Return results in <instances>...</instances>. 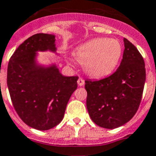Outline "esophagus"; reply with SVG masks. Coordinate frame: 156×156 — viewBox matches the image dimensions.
Returning a JSON list of instances; mask_svg holds the SVG:
<instances>
[{"label":"esophagus","mask_w":156,"mask_h":156,"mask_svg":"<svg viewBox=\"0 0 156 156\" xmlns=\"http://www.w3.org/2000/svg\"><path fill=\"white\" fill-rule=\"evenodd\" d=\"M78 86H83L84 85V79L82 78H79L78 79Z\"/></svg>","instance_id":"1"}]
</instances>
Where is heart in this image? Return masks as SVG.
<instances>
[{"label": "heart", "mask_w": 156, "mask_h": 156, "mask_svg": "<svg viewBox=\"0 0 156 156\" xmlns=\"http://www.w3.org/2000/svg\"><path fill=\"white\" fill-rule=\"evenodd\" d=\"M122 45L118 40L98 38L80 46L74 53L76 59L87 74L93 78H103L116 69L122 56Z\"/></svg>", "instance_id": "heart-1"}]
</instances>
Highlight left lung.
<instances>
[{"label":"left lung","instance_id":"1","mask_svg":"<svg viewBox=\"0 0 156 156\" xmlns=\"http://www.w3.org/2000/svg\"><path fill=\"white\" fill-rule=\"evenodd\" d=\"M125 49L116 71L98 81L86 80L87 108L93 122L114 129L124 125L139 108L146 82L142 55L124 38Z\"/></svg>","mask_w":156,"mask_h":156}]
</instances>
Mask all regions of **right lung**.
<instances>
[{
	"mask_svg": "<svg viewBox=\"0 0 156 156\" xmlns=\"http://www.w3.org/2000/svg\"><path fill=\"white\" fill-rule=\"evenodd\" d=\"M55 35L34 34L17 48L8 63L7 86L14 108L26 125L40 131L60 123L78 87V76L65 77L55 65L35 63V52H55Z\"/></svg>",
	"mask_w": 156,
	"mask_h": 156,
	"instance_id": "right-lung-1",
	"label": "right lung"
}]
</instances>
